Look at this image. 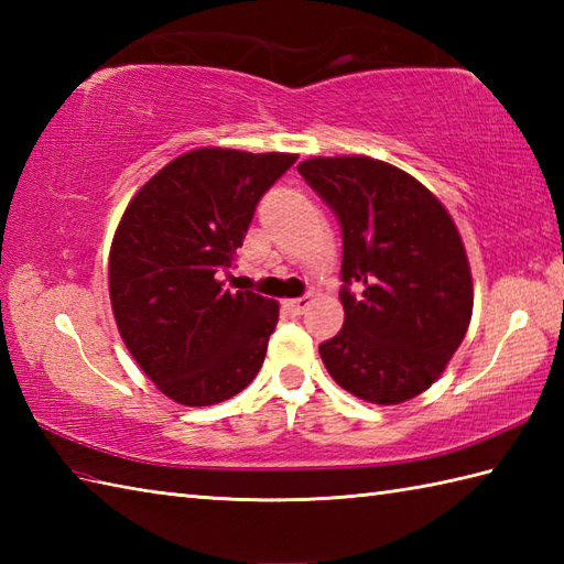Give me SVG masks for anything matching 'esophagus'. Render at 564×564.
Wrapping results in <instances>:
<instances>
[{"instance_id": "34e87169", "label": "esophagus", "mask_w": 564, "mask_h": 564, "mask_svg": "<svg viewBox=\"0 0 564 564\" xmlns=\"http://www.w3.org/2000/svg\"><path fill=\"white\" fill-rule=\"evenodd\" d=\"M285 307H289L293 315H303L310 307V297H293V301H285Z\"/></svg>"}]
</instances>
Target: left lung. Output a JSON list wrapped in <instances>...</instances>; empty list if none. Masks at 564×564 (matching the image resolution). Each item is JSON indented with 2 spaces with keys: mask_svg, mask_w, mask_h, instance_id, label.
Returning <instances> with one entry per match:
<instances>
[{
  "mask_svg": "<svg viewBox=\"0 0 564 564\" xmlns=\"http://www.w3.org/2000/svg\"><path fill=\"white\" fill-rule=\"evenodd\" d=\"M297 172L341 225L344 327L319 344L356 398L400 404L438 380L473 317L470 263L448 210L373 158H313ZM358 284L362 295L350 293Z\"/></svg>",
  "mask_w": 564,
  "mask_h": 564,
  "instance_id": "left-lung-1",
  "label": "left lung"
}]
</instances>
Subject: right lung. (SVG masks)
Masks as SVG:
<instances>
[{"label": "right lung", "instance_id": "add662e5", "mask_svg": "<svg viewBox=\"0 0 564 564\" xmlns=\"http://www.w3.org/2000/svg\"><path fill=\"white\" fill-rule=\"evenodd\" d=\"M295 154L191 150L154 174L121 218L109 257L118 332L166 398L230 400L257 378L279 303L220 281L261 196Z\"/></svg>", "mask_w": 564, "mask_h": 564}]
</instances>
